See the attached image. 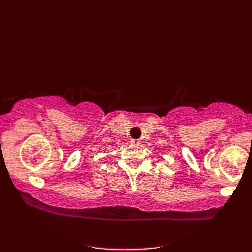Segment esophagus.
Masks as SVG:
<instances>
[{
    "mask_svg": "<svg viewBox=\"0 0 252 252\" xmlns=\"http://www.w3.org/2000/svg\"><path fill=\"white\" fill-rule=\"evenodd\" d=\"M131 144H132V145H134V146H138V145H140V141H138V140H132Z\"/></svg>",
    "mask_w": 252,
    "mask_h": 252,
    "instance_id": "1",
    "label": "esophagus"
}]
</instances>
